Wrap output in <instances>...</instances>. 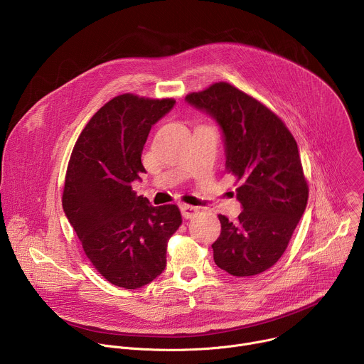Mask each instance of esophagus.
<instances>
[{
  "label": "esophagus",
  "instance_id": "obj_1",
  "mask_svg": "<svg viewBox=\"0 0 364 364\" xmlns=\"http://www.w3.org/2000/svg\"><path fill=\"white\" fill-rule=\"evenodd\" d=\"M180 210H181V215L184 219H191L198 212L197 207L188 205V204H180Z\"/></svg>",
  "mask_w": 364,
  "mask_h": 364
}]
</instances>
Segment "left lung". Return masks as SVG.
Instances as JSON below:
<instances>
[{"instance_id": "8db88e82", "label": "left lung", "mask_w": 364, "mask_h": 364, "mask_svg": "<svg viewBox=\"0 0 364 364\" xmlns=\"http://www.w3.org/2000/svg\"><path fill=\"white\" fill-rule=\"evenodd\" d=\"M186 100L218 121L226 170L240 181L236 197L243 210L235 222L219 215L215 262L233 277L262 274L284 255L306 207L296 141L275 112L230 83H213Z\"/></svg>"}]
</instances>
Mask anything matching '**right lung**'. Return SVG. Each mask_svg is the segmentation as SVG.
<instances>
[{
	"label": "right lung",
	"instance_id": "1",
	"mask_svg": "<svg viewBox=\"0 0 364 364\" xmlns=\"http://www.w3.org/2000/svg\"><path fill=\"white\" fill-rule=\"evenodd\" d=\"M174 103L115 96L86 124L68 164L63 210L95 269L125 289L164 271L167 243L181 225L176 204L152 207L131 186L145 173L141 154L151 127Z\"/></svg>",
	"mask_w": 364,
	"mask_h": 364
}]
</instances>
